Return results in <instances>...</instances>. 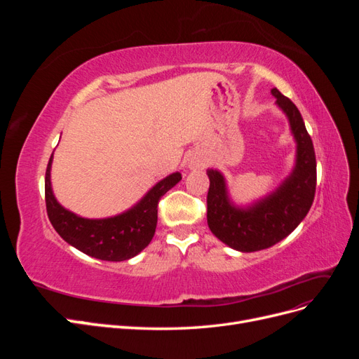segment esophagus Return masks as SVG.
Wrapping results in <instances>:
<instances>
[{
  "label": "esophagus",
  "mask_w": 359,
  "mask_h": 359,
  "mask_svg": "<svg viewBox=\"0 0 359 359\" xmlns=\"http://www.w3.org/2000/svg\"><path fill=\"white\" fill-rule=\"evenodd\" d=\"M190 168H198L199 166V163H196V161H190V165H189Z\"/></svg>",
  "instance_id": "34e87169"
}]
</instances>
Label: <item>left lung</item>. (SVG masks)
Wrapping results in <instances>:
<instances>
[{
  "mask_svg": "<svg viewBox=\"0 0 359 359\" xmlns=\"http://www.w3.org/2000/svg\"><path fill=\"white\" fill-rule=\"evenodd\" d=\"M289 119L297 140V163L290 175L266 198L247 208L235 206L227 196L226 181L219 170L208 169L206 220L211 232L238 252H257L286 238L304 220L316 191V156L298 107L277 88L271 90Z\"/></svg>",
  "mask_w": 359,
  "mask_h": 359,
  "instance_id": "obj_1",
  "label": "left lung"
}]
</instances>
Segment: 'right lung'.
Instances as JSON below:
<instances>
[{
  "instance_id": "right-lung-1",
  "label": "right lung",
  "mask_w": 359,
  "mask_h": 359,
  "mask_svg": "<svg viewBox=\"0 0 359 359\" xmlns=\"http://www.w3.org/2000/svg\"><path fill=\"white\" fill-rule=\"evenodd\" d=\"M49 158L45 178V199L48 217L53 229L64 241L95 259L121 262L132 259L151 243L157 226V205L160 198L181 181L175 172L157 182L145 196L128 211L109 219H83L61 206L52 193Z\"/></svg>"
}]
</instances>
